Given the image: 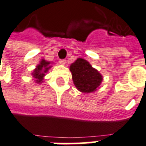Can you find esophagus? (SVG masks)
I'll return each instance as SVG.
<instances>
[{"label":"esophagus","instance_id":"obj_1","mask_svg":"<svg viewBox=\"0 0 146 146\" xmlns=\"http://www.w3.org/2000/svg\"><path fill=\"white\" fill-rule=\"evenodd\" d=\"M66 63V60H60L59 61V64H61V65H62V66H65Z\"/></svg>","mask_w":146,"mask_h":146}]
</instances>
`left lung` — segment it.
I'll use <instances>...</instances> for the list:
<instances>
[{
    "label": "left lung",
    "instance_id": "obj_1",
    "mask_svg": "<svg viewBox=\"0 0 146 146\" xmlns=\"http://www.w3.org/2000/svg\"><path fill=\"white\" fill-rule=\"evenodd\" d=\"M72 79L76 89L83 93L97 90L103 81V76L87 60L78 58L70 66Z\"/></svg>",
    "mask_w": 146,
    "mask_h": 146
}]
</instances>
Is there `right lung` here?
Wrapping results in <instances>:
<instances>
[{
	"mask_svg": "<svg viewBox=\"0 0 146 146\" xmlns=\"http://www.w3.org/2000/svg\"><path fill=\"white\" fill-rule=\"evenodd\" d=\"M51 62H48L45 59H41L39 64H38L35 66V69L31 73V75L33 76V80L35 83L41 84L44 82V76H46V73L48 72V70L52 67L50 65Z\"/></svg>",
	"mask_w": 146,
	"mask_h": 146,
	"instance_id": "1",
	"label": "right lung"
}]
</instances>
